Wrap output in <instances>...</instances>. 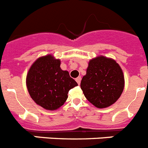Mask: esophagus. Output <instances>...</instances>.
<instances>
[{
  "label": "esophagus",
  "instance_id": "obj_1",
  "mask_svg": "<svg viewBox=\"0 0 148 148\" xmlns=\"http://www.w3.org/2000/svg\"><path fill=\"white\" fill-rule=\"evenodd\" d=\"M81 79H82V78H81L80 76L79 77H78V78H76V79H75V81H76L77 82V83H78V84H80V83H81Z\"/></svg>",
  "mask_w": 148,
  "mask_h": 148
}]
</instances>
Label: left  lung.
Returning a JSON list of instances; mask_svg holds the SVG:
<instances>
[{
  "instance_id": "1",
  "label": "left lung",
  "mask_w": 148,
  "mask_h": 148,
  "mask_svg": "<svg viewBox=\"0 0 148 148\" xmlns=\"http://www.w3.org/2000/svg\"><path fill=\"white\" fill-rule=\"evenodd\" d=\"M86 99L97 108L110 106L121 97L124 76L119 64L112 58L98 56L88 63L86 75L81 82Z\"/></svg>"
}]
</instances>
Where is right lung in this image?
Instances as JSON below:
<instances>
[{
  "instance_id": "add662e5",
  "label": "right lung",
  "mask_w": 148,
  "mask_h": 148,
  "mask_svg": "<svg viewBox=\"0 0 148 148\" xmlns=\"http://www.w3.org/2000/svg\"><path fill=\"white\" fill-rule=\"evenodd\" d=\"M60 60L51 55L40 57L27 74L26 85L31 97L46 110H56L64 104L70 89L78 84L66 70L60 69Z\"/></svg>"
}]
</instances>
